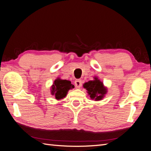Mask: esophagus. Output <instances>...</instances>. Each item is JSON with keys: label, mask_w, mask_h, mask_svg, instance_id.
Segmentation results:
<instances>
[{"label": "esophagus", "mask_w": 151, "mask_h": 151, "mask_svg": "<svg viewBox=\"0 0 151 151\" xmlns=\"http://www.w3.org/2000/svg\"><path fill=\"white\" fill-rule=\"evenodd\" d=\"M75 85L76 87H77V88H80V87L82 86V80L80 79L76 80L75 82Z\"/></svg>", "instance_id": "obj_1"}]
</instances>
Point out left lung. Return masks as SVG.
Here are the masks:
<instances>
[{
	"mask_svg": "<svg viewBox=\"0 0 151 151\" xmlns=\"http://www.w3.org/2000/svg\"><path fill=\"white\" fill-rule=\"evenodd\" d=\"M83 87L87 90V93L90 95L91 99L95 100H101L104 94L107 93V89L104 87L103 83L96 77L93 81L91 80L84 83Z\"/></svg>",
	"mask_w": 151,
	"mask_h": 151,
	"instance_id": "obj_1",
	"label": "left lung"
}]
</instances>
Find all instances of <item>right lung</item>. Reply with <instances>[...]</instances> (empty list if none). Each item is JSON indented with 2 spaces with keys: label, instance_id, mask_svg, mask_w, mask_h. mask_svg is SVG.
Segmentation results:
<instances>
[{
  "label": "right lung",
  "instance_id": "add662e5",
  "mask_svg": "<svg viewBox=\"0 0 151 151\" xmlns=\"http://www.w3.org/2000/svg\"><path fill=\"white\" fill-rule=\"evenodd\" d=\"M74 88L71 82L66 80L57 78L55 80L53 85L51 87V93L57 100L64 99L70 89Z\"/></svg>",
  "mask_w": 151,
  "mask_h": 151
}]
</instances>
